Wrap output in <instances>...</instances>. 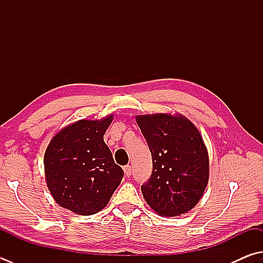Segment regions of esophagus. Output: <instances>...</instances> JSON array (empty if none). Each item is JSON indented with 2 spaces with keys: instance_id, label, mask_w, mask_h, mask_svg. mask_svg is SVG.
Segmentation results:
<instances>
[{
  "instance_id": "1",
  "label": "esophagus",
  "mask_w": 263,
  "mask_h": 263,
  "mask_svg": "<svg viewBox=\"0 0 263 263\" xmlns=\"http://www.w3.org/2000/svg\"><path fill=\"white\" fill-rule=\"evenodd\" d=\"M123 172H125V175L127 177H130V175H132V167L130 166H125V167H123Z\"/></svg>"
}]
</instances>
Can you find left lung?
Listing matches in <instances>:
<instances>
[{"label": "left lung", "mask_w": 263, "mask_h": 263, "mask_svg": "<svg viewBox=\"0 0 263 263\" xmlns=\"http://www.w3.org/2000/svg\"><path fill=\"white\" fill-rule=\"evenodd\" d=\"M152 156V174L141 186L145 201L161 216L187 213L209 183V151L197 127L180 113L136 116Z\"/></svg>", "instance_id": "8db88e82"}]
</instances>
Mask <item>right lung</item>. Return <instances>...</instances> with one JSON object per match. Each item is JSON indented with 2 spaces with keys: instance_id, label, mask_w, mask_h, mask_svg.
<instances>
[{
  "instance_id": "right-lung-1",
  "label": "right lung",
  "mask_w": 263,
  "mask_h": 263,
  "mask_svg": "<svg viewBox=\"0 0 263 263\" xmlns=\"http://www.w3.org/2000/svg\"><path fill=\"white\" fill-rule=\"evenodd\" d=\"M113 115L81 119L54 134L44 153V176L57 204L78 215H92L110 201L123 177L104 134Z\"/></svg>"
}]
</instances>
